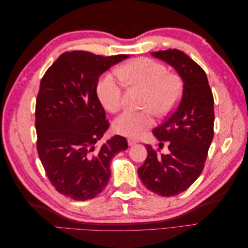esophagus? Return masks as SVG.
<instances>
[{
    "instance_id": "34e87169",
    "label": "esophagus",
    "mask_w": 248,
    "mask_h": 248,
    "mask_svg": "<svg viewBox=\"0 0 248 248\" xmlns=\"http://www.w3.org/2000/svg\"><path fill=\"white\" fill-rule=\"evenodd\" d=\"M138 142V140H133V139H128V145L129 146H133V145H136Z\"/></svg>"
}]
</instances>
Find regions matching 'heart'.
<instances>
[{
  "instance_id": "b5f03b06",
  "label": "heart",
  "mask_w": 248,
  "mask_h": 248,
  "mask_svg": "<svg viewBox=\"0 0 248 248\" xmlns=\"http://www.w3.org/2000/svg\"><path fill=\"white\" fill-rule=\"evenodd\" d=\"M115 74L107 73L97 84V95L103 108L116 112L122 108V83L145 90L144 107L153 108L157 114L167 115L174 109L182 92V81L174 73H168L163 64L149 58H138L122 65ZM154 124L151 109L126 110L114 123L117 133L129 138L144 134Z\"/></svg>"
}]
</instances>
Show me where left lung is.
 I'll list each match as a JSON object with an SVG mask.
<instances>
[{
  "mask_svg": "<svg viewBox=\"0 0 248 248\" xmlns=\"http://www.w3.org/2000/svg\"><path fill=\"white\" fill-rule=\"evenodd\" d=\"M170 65L183 81V93L175 111L153 130L159 142H168L169 154L147 145L148 156L138 174L149 190L162 197L185 191L204 170L214 136V99L202 67L178 49L151 52Z\"/></svg>",
  "mask_w": 248,
  "mask_h": 248,
  "instance_id": "left-lung-1",
  "label": "left lung"
}]
</instances>
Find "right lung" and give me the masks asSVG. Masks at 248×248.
<instances>
[{"mask_svg": "<svg viewBox=\"0 0 248 248\" xmlns=\"http://www.w3.org/2000/svg\"><path fill=\"white\" fill-rule=\"evenodd\" d=\"M127 58L64 52L40 81L35 110L37 151L50 183L65 197L95 198L108 183L112 157L128 148L121 136L95 147L109 127L96 92L98 78Z\"/></svg>", "mask_w": 248, "mask_h": 248, "instance_id": "1", "label": "right lung"}]
</instances>
